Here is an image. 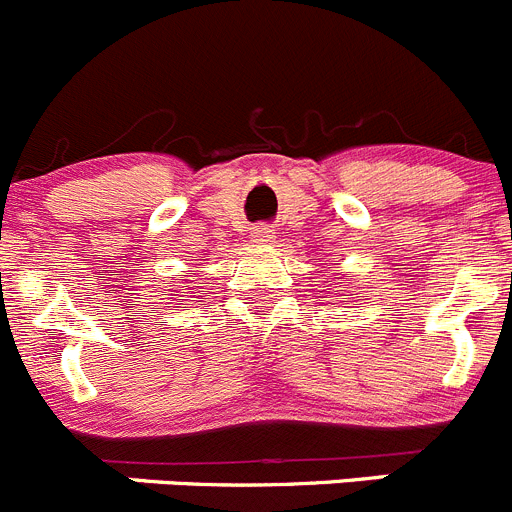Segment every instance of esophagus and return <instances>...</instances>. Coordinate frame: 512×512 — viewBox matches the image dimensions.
<instances>
[{"instance_id": "esophagus-1", "label": "esophagus", "mask_w": 512, "mask_h": 512, "mask_svg": "<svg viewBox=\"0 0 512 512\" xmlns=\"http://www.w3.org/2000/svg\"><path fill=\"white\" fill-rule=\"evenodd\" d=\"M273 237H275V229L267 227V224H257V227H252V239H255V242H270Z\"/></svg>"}]
</instances>
